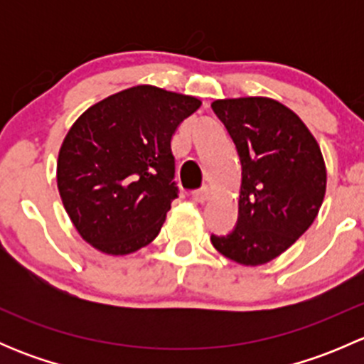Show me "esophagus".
<instances>
[{"label": "esophagus", "mask_w": 364, "mask_h": 364, "mask_svg": "<svg viewBox=\"0 0 364 364\" xmlns=\"http://www.w3.org/2000/svg\"><path fill=\"white\" fill-rule=\"evenodd\" d=\"M211 188L209 186H203L200 190H196V192H192V199L196 200V203H205V200H209V197H211Z\"/></svg>", "instance_id": "1"}]
</instances>
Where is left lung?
<instances>
[{"label":"left lung","mask_w":364,"mask_h":364,"mask_svg":"<svg viewBox=\"0 0 364 364\" xmlns=\"http://www.w3.org/2000/svg\"><path fill=\"white\" fill-rule=\"evenodd\" d=\"M213 111L241 159L240 218L213 247L241 266L277 259L306 232L326 196L324 156L294 111L267 97L222 98Z\"/></svg>","instance_id":"1"}]
</instances>
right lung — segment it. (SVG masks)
Here are the masks:
<instances>
[{
	"instance_id": "1",
	"label": "right lung",
	"mask_w": 364,
	"mask_h": 364,
	"mask_svg": "<svg viewBox=\"0 0 364 364\" xmlns=\"http://www.w3.org/2000/svg\"><path fill=\"white\" fill-rule=\"evenodd\" d=\"M203 102L151 84L128 87L86 109L61 142V203L86 243L128 255L159 236L172 200L171 142Z\"/></svg>"
}]
</instances>
